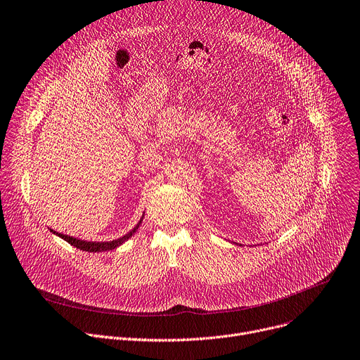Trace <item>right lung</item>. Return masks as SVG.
Instances as JSON below:
<instances>
[{"label": "right lung", "instance_id": "add662e5", "mask_svg": "<svg viewBox=\"0 0 360 360\" xmlns=\"http://www.w3.org/2000/svg\"><path fill=\"white\" fill-rule=\"evenodd\" d=\"M143 220H140L138 222V225L131 231L128 232L125 236L120 238V239H115V240H110V242H86V240H80V239H76V238H72V236H68V235H63V233H58V232H51L56 233L58 236H60L62 239H65L66 242H69L72 246H76L77 250H82V251H86V252H103V251H112L115 250V248H118L120 245H122L127 239H129L135 232L136 229L140 228Z\"/></svg>", "mask_w": 360, "mask_h": 360}]
</instances>
